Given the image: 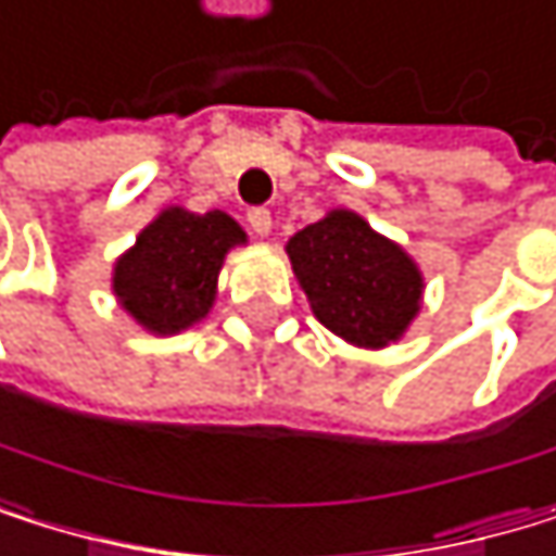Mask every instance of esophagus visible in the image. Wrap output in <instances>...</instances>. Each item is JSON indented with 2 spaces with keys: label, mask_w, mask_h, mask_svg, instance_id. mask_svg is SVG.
<instances>
[{
  "label": "esophagus",
  "mask_w": 556,
  "mask_h": 556,
  "mask_svg": "<svg viewBox=\"0 0 556 556\" xmlns=\"http://www.w3.org/2000/svg\"><path fill=\"white\" fill-rule=\"evenodd\" d=\"M248 225H252L255 235H268L271 231V212L268 208H248Z\"/></svg>",
  "instance_id": "34e87169"
}]
</instances>
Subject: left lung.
I'll list each match as a JSON object with an SVG mask.
<instances>
[{"label":"left lung","instance_id":"1","mask_svg":"<svg viewBox=\"0 0 556 556\" xmlns=\"http://www.w3.org/2000/svg\"><path fill=\"white\" fill-rule=\"evenodd\" d=\"M288 258L318 321L351 344L384 348L418 315V268L354 212L301 228L288 241Z\"/></svg>","mask_w":556,"mask_h":556}]
</instances>
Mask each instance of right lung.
<instances>
[{
	"instance_id": "1",
	"label": "right lung",
	"mask_w": 556,
	"mask_h": 556,
	"mask_svg": "<svg viewBox=\"0 0 556 556\" xmlns=\"http://www.w3.org/2000/svg\"><path fill=\"white\" fill-rule=\"evenodd\" d=\"M244 231L225 212H162L115 265L122 308L155 334H175L208 315L222 258Z\"/></svg>"
}]
</instances>
